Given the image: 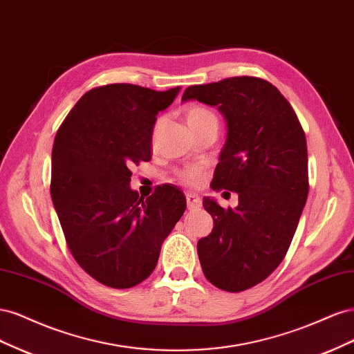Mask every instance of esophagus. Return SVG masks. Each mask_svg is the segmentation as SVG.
Listing matches in <instances>:
<instances>
[{
	"label": "esophagus",
	"instance_id": "34e87169",
	"mask_svg": "<svg viewBox=\"0 0 354 354\" xmlns=\"http://www.w3.org/2000/svg\"><path fill=\"white\" fill-rule=\"evenodd\" d=\"M186 201H187V208L189 209H195V208H199L202 205L201 198L195 194H187Z\"/></svg>",
	"mask_w": 354,
	"mask_h": 354
}]
</instances>
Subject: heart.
Segmentation results:
<instances>
[{
	"mask_svg": "<svg viewBox=\"0 0 354 354\" xmlns=\"http://www.w3.org/2000/svg\"><path fill=\"white\" fill-rule=\"evenodd\" d=\"M186 121L187 125L190 127V130L194 133H198L201 130H205V128H211V127H218V120H217V115L214 113L211 109L205 108V106L202 104H190L189 108L186 109ZM159 127H160V120H158L155 122L153 127V133L152 137L155 140V137L159 131ZM203 174H205V167L203 165H194V167H187L185 169H181L177 173L178 178L181 181H185V183L189 185H196L202 180Z\"/></svg>",
	"mask_w": 354,
	"mask_h": 354,
	"instance_id": "heart-1",
	"label": "heart"
}]
</instances>
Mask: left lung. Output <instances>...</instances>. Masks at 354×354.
Listing matches in <instances>:
<instances>
[{"mask_svg":"<svg viewBox=\"0 0 354 354\" xmlns=\"http://www.w3.org/2000/svg\"><path fill=\"white\" fill-rule=\"evenodd\" d=\"M181 100L217 106L226 118L211 187L236 192L239 205L224 209L203 198L214 229L198 255L214 286L241 292L269 277L291 245L308 195L306 134L292 106L261 78L190 85Z\"/></svg>","mask_w":354,"mask_h":354,"instance_id":"left-lung-1","label":"left lung"}]
</instances>
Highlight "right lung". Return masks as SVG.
I'll use <instances>...</instances> for the list:
<instances>
[{
  "mask_svg": "<svg viewBox=\"0 0 354 354\" xmlns=\"http://www.w3.org/2000/svg\"><path fill=\"white\" fill-rule=\"evenodd\" d=\"M180 87L109 84L85 93L62 122L51 153V199L73 259L95 281L136 286L155 270L160 245L186 209L171 185L143 198L131 167L151 160L156 115Z\"/></svg>",
  "mask_w": 354,
  "mask_h": 354,
  "instance_id": "1",
  "label": "right lung"
}]
</instances>
